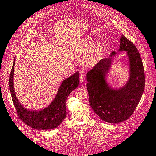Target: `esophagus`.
<instances>
[{
  "mask_svg": "<svg viewBox=\"0 0 156 156\" xmlns=\"http://www.w3.org/2000/svg\"><path fill=\"white\" fill-rule=\"evenodd\" d=\"M80 80L82 82L86 80V75H85L84 73H81L80 74Z\"/></svg>",
  "mask_w": 156,
  "mask_h": 156,
  "instance_id": "esophagus-1",
  "label": "esophagus"
}]
</instances>
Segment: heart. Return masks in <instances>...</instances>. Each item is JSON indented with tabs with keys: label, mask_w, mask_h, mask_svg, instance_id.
<instances>
[{
	"label": "heart",
	"mask_w": 156,
	"mask_h": 156,
	"mask_svg": "<svg viewBox=\"0 0 156 156\" xmlns=\"http://www.w3.org/2000/svg\"><path fill=\"white\" fill-rule=\"evenodd\" d=\"M94 45V41L91 38H87L82 42L80 45V49L82 52H88L92 48V56L95 58L98 57L101 53L102 47L100 44H96Z\"/></svg>",
	"instance_id": "obj_1"
}]
</instances>
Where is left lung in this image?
Masks as SVG:
<instances>
[{
	"mask_svg": "<svg viewBox=\"0 0 156 156\" xmlns=\"http://www.w3.org/2000/svg\"><path fill=\"white\" fill-rule=\"evenodd\" d=\"M118 52H126L129 78L123 86L114 87L108 81L113 65V51L103 58L87 74L89 103L94 112L102 120L116 124L126 120L135 111L145 88V74L142 59L135 45L122 34Z\"/></svg>",
	"mask_w": 156,
	"mask_h": 156,
	"instance_id": "8db88e82",
	"label": "left lung"
}]
</instances>
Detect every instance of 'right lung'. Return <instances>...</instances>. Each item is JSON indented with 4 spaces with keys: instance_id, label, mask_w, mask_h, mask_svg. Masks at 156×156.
I'll return each instance as SVG.
<instances>
[{
    "instance_id": "right-lung-1",
    "label": "right lung",
    "mask_w": 156,
    "mask_h": 156,
    "mask_svg": "<svg viewBox=\"0 0 156 156\" xmlns=\"http://www.w3.org/2000/svg\"><path fill=\"white\" fill-rule=\"evenodd\" d=\"M12 67L9 78V89L17 115L26 124L37 130H48L57 128L66 117V101L69 94L79 84V72H76L70 77L63 80L58 88L56 96L44 108L30 109L24 107L18 99L14 89V68Z\"/></svg>"
}]
</instances>
